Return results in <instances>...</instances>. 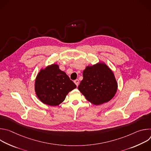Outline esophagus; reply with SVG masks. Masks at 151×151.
Returning a JSON list of instances; mask_svg holds the SVG:
<instances>
[{
    "instance_id": "obj_1",
    "label": "esophagus",
    "mask_w": 151,
    "mask_h": 151,
    "mask_svg": "<svg viewBox=\"0 0 151 151\" xmlns=\"http://www.w3.org/2000/svg\"><path fill=\"white\" fill-rule=\"evenodd\" d=\"M74 82H75V83L77 87H78V85H79V80H78V79H76V80L74 81Z\"/></svg>"
}]
</instances>
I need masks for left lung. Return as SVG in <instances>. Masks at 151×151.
Wrapping results in <instances>:
<instances>
[{
	"label": "left lung",
	"mask_w": 151,
	"mask_h": 151,
	"mask_svg": "<svg viewBox=\"0 0 151 151\" xmlns=\"http://www.w3.org/2000/svg\"><path fill=\"white\" fill-rule=\"evenodd\" d=\"M118 85L112 71L104 63L87 66L78 89L86 99L96 105L111 100L116 93Z\"/></svg>",
	"instance_id": "obj_1"
}]
</instances>
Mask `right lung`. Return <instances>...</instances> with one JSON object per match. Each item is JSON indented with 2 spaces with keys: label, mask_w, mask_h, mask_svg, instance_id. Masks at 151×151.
<instances>
[{
  "label": "right lung",
  "mask_w": 151,
  "mask_h": 151,
  "mask_svg": "<svg viewBox=\"0 0 151 151\" xmlns=\"http://www.w3.org/2000/svg\"><path fill=\"white\" fill-rule=\"evenodd\" d=\"M76 87V85L57 64L41 70L35 81V91L39 99L52 106L62 103L69 92Z\"/></svg>",
  "instance_id": "right-lung-1"
}]
</instances>
